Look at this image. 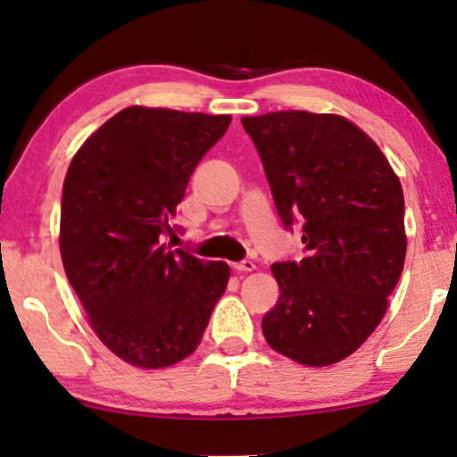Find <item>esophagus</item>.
<instances>
[{"label": "esophagus", "instance_id": "1", "mask_svg": "<svg viewBox=\"0 0 457 457\" xmlns=\"http://www.w3.org/2000/svg\"><path fill=\"white\" fill-rule=\"evenodd\" d=\"M233 268L237 272H252L255 270V264L252 260H241V262H235Z\"/></svg>", "mask_w": 457, "mask_h": 457}]
</instances>
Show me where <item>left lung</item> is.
<instances>
[{"label":"left lung","mask_w":457,"mask_h":457,"mask_svg":"<svg viewBox=\"0 0 457 457\" xmlns=\"http://www.w3.org/2000/svg\"><path fill=\"white\" fill-rule=\"evenodd\" d=\"M287 230L305 255L272 264L280 295L262 318L274 352L305 366L353 353L383 320L405 260L403 191L377 143L345 118L270 112L241 120Z\"/></svg>","instance_id":"left-lung-1"}]
</instances>
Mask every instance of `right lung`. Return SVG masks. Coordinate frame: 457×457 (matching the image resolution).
<instances>
[{"label":"right lung","mask_w":457,"mask_h":457,"mask_svg":"<svg viewBox=\"0 0 457 457\" xmlns=\"http://www.w3.org/2000/svg\"><path fill=\"white\" fill-rule=\"evenodd\" d=\"M230 116L133 105L83 143L62 191L60 252L91 327L139 368L195 352L228 283L224 262L170 249L162 237L199 162Z\"/></svg>","instance_id":"add662e5"}]
</instances>
